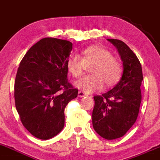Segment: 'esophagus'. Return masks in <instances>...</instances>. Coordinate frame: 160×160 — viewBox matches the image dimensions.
<instances>
[{"label":"esophagus","instance_id":"esophagus-1","mask_svg":"<svg viewBox=\"0 0 160 160\" xmlns=\"http://www.w3.org/2000/svg\"><path fill=\"white\" fill-rule=\"evenodd\" d=\"M86 96V94L83 92H78V97H80V98H82V97H85Z\"/></svg>","mask_w":160,"mask_h":160}]
</instances>
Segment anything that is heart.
<instances>
[{"instance_id":"obj_1","label":"heart","mask_w":160,"mask_h":160,"mask_svg":"<svg viewBox=\"0 0 160 160\" xmlns=\"http://www.w3.org/2000/svg\"><path fill=\"white\" fill-rule=\"evenodd\" d=\"M92 63L89 69L92 74L76 80L74 86L86 93L98 91L106 86L113 85L118 81L122 73L120 63L113 57L108 49L97 46L89 47L82 50L80 56L72 55L68 58L66 66L68 71L74 78L82 73L84 65Z\"/></svg>"}]
</instances>
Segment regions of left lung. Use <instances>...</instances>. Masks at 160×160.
Masks as SVG:
<instances>
[{
	"label": "left lung",
	"instance_id": "1",
	"mask_svg": "<svg viewBox=\"0 0 160 160\" xmlns=\"http://www.w3.org/2000/svg\"><path fill=\"white\" fill-rule=\"evenodd\" d=\"M107 40L118 51L123 71L113 89L94 96L92 126L101 137L113 140L123 136L137 120L141 102L143 74L138 58L124 42Z\"/></svg>",
	"mask_w": 160,
	"mask_h": 160
}]
</instances>
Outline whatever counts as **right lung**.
<instances>
[{"instance_id": "1", "label": "right lung", "mask_w": 160, "mask_h": 160, "mask_svg": "<svg viewBox=\"0 0 160 160\" xmlns=\"http://www.w3.org/2000/svg\"><path fill=\"white\" fill-rule=\"evenodd\" d=\"M68 40L43 38L19 64L14 86L22 123L34 137L52 138L63 129L65 108L78 90L68 81L66 63L72 50Z\"/></svg>"}]
</instances>
